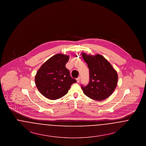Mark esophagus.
Instances as JSON below:
<instances>
[{"label": "esophagus", "mask_w": 146, "mask_h": 146, "mask_svg": "<svg viewBox=\"0 0 146 146\" xmlns=\"http://www.w3.org/2000/svg\"><path fill=\"white\" fill-rule=\"evenodd\" d=\"M80 76H79V77H78V78H76V82H77L78 83L80 82Z\"/></svg>", "instance_id": "34e87169"}]
</instances>
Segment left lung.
Listing matches in <instances>:
<instances>
[{
  "label": "left lung",
  "mask_w": 146,
  "mask_h": 146,
  "mask_svg": "<svg viewBox=\"0 0 146 146\" xmlns=\"http://www.w3.org/2000/svg\"><path fill=\"white\" fill-rule=\"evenodd\" d=\"M89 69V83L82 85L84 94L96 101H102L110 97L116 88L118 74L111 63L104 56L82 53Z\"/></svg>",
  "instance_id": "left-lung-1"
}]
</instances>
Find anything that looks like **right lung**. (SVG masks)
<instances>
[{
  "label": "right lung",
  "instance_id": "obj_1",
  "mask_svg": "<svg viewBox=\"0 0 146 146\" xmlns=\"http://www.w3.org/2000/svg\"><path fill=\"white\" fill-rule=\"evenodd\" d=\"M69 57L61 54L53 56L36 72L35 85L44 96L52 100L61 98L67 94L71 85L76 83L65 66Z\"/></svg>",
  "mask_w": 146,
  "mask_h": 146
}]
</instances>
